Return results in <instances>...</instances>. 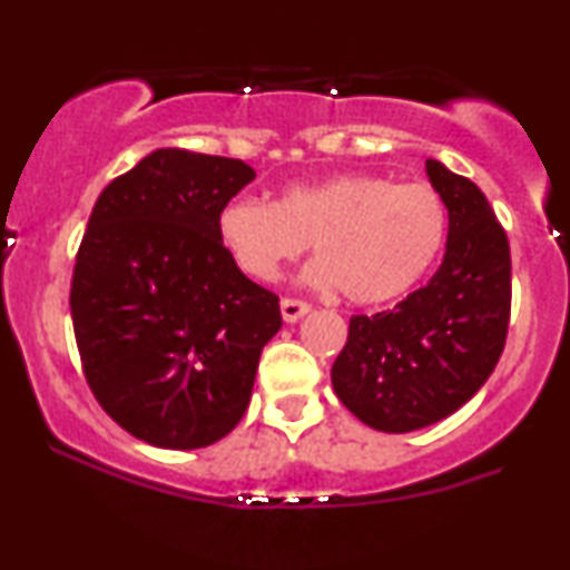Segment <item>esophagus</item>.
I'll return each instance as SVG.
<instances>
[{
  "instance_id": "34e87169",
  "label": "esophagus",
  "mask_w": 570,
  "mask_h": 570,
  "mask_svg": "<svg viewBox=\"0 0 570 570\" xmlns=\"http://www.w3.org/2000/svg\"><path fill=\"white\" fill-rule=\"evenodd\" d=\"M305 313H311V305L303 303V299H292V297L281 299V316H284L286 324L299 322V318H303Z\"/></svg>"
}]
</instances>
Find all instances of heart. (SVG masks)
I'll list each match as a JSON object with an SVG mask.
<instances>
[{"label":"heart","instance_id":"b5f03b06","mask_svg":"<svg viewBox=\"0 0 570 570\" xmlns=\"http://www.w3.org/2000/svg\"><path fill=\"white\" fill-rule=\"evenodd\" d=\"M448 227V203L434 187L377 174L289 185L276 203L240 195L217 214L219 244L248 278H281L313 244L318 259L307 278L340 286L356 305L391 303L421 284Z\"/></svg>","mask_w":570,"mask_h":570}]
</instances>
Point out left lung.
Masks as SVG:
<instances>
[{"label": "left lung", "mask_w": 570, "mask_h": 570, "mask_svg": "<svg viewBox=\"0 0 570 570\" xmlns=\"http://www.w3.org/2000/svg\"><path fill=\"white\" fill-rule=\"evenodd\" d=\"M426 174L448 203L440 271L394 311L353 316L332 364L340 402L367 426L407 434L453 415L499 364L512 311V257L482 189L440 160Z\"/></svg>", "instance_id": "8db88e82"}]
</instances>
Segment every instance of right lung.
<instances>
[{
  "instance_id": "1",
  "label": "right lung",
  "mask_w": 570,
  "mask_h": 570,
  "mask_svg": "<svg viewBox=\"0 0 570 570\" xmlns=\"http://www.w3.org/2000/svg\"><path fill=\"white\" fill-rule=\"evenodd\" d=\"M254 179L244 160L155 149L98 195L71 276V322L104 412L155 448L238 426L278 297L227 257L217 214Z\"/></svg>"
}]
</instances>
